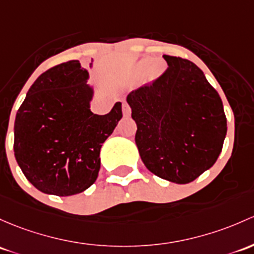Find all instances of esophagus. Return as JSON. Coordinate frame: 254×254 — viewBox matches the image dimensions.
<instances>
[{
	"label": "esophagus",
	"mask_w": 254,
	"mask_h": 254,
	"mask_svg": "<svg viewBox=\"0 0 254 254\" xmlns=\"http://www.w3.org/2000/svg\"><path fill=\"white\" fill-rule=\"evenodd\" d=\"M123 113L127 117L130 116V113H131V108H130V106L127 102H123Z\"/></svg>",
	"instance_id": "34e87169"
}]
</instances>
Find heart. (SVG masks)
<instances>
[{"instance_id":"1","label":"heart","mask_w":254,"mask_h":254,"mask_svg":"<svg viewBox=\"0 0 254 254\" xmlns=\"http://www.w3.org/2000/svg\"><path fill=\"white\" fill-rule=\"evenodd\" d=\"M149 64H151V61H149V60L143 61L142 64H141V71H142L143 74H146V73H147V71H148Z\"/></svg>"}]
</instances>
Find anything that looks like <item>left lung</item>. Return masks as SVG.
I'll use <instances>...</instances> for the list:
<instances>
[{
	"label": "left lung",
	"instance_id": "1",
	"mask_svg": "<svg viewBox=\"0 0 254 254\" xmlns=\"http://www.w3.org/2000/svg\"><path fill=\"white\" fill-rule=\"evenodd\" d=\"M164 73L127 95L135 142L151 173L189 184L217 162L226 117L217 90L189 60L164 55Z\"/></svg>",
	"mask_w": 254,
	"mask_h": 254
}]
</instances>
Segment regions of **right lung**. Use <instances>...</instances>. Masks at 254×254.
<instances>
[{
  "label": "right lung",
  "instance_id": "right-lung-1",
  "mask_svg": "<svg viewBox=\"0 0 254 254\" xmlns=\"http://www.w3.org/2000/svg\"><path fill=\"white\" fill-rule=\"evenodd\" d=\"M87 76L79 61L52 66L31 85L15 116V159L44 193L71 196L89 189L100 172L102 143L123 117L120 102L105 116L90 111Z\"/></svg>",
  "mask_w": 254,
  "mask_h": 254
}]
</instances>
